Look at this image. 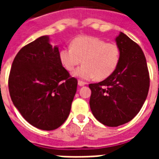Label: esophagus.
<instances>
[{
	"label": "esophagus",
	"instance_id": "obj_1",
	"mask_svg": "<svg viewBox=\"0 0 159 159\" xmlns=\"http://www.w3.org/2000/svg\"><path fill=\"white\" fill-rule=\"evenodd\" d=\"M87 83L84 82H82V81H78V85H79L80 87H82V86H84V85H86Z\"/></svg>",
	"mask_w": 159,
	"mask_h": 159
}]
</instances>
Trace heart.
I'll list each match as a JSON object with an SVG mask.
<instances>
[{
	"label": "heart",
	"mask_w": 159,
	"mask_h": 159,
	"mask_svg": "<svg viewBox=\"0 0 159 159\" xmlns=\"http://www.w3.org/2000/svg\"><path fill=\"white\" fill-rule=\"evenodd\" d=\"M58 57L65 69L72 72L81 62L73 76L83 80L106 79L116 70L120 60V49L112 43L92 36H79L71 47L60 49Z\"/></svg>",
	"instance_id": "b5f03b06"
}]
</instances>
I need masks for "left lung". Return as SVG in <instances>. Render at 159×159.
<instances>
[{"instance_id":"obj_1","label":"left lung","mask_w":159,"mask_h":159,"mask_svg":"<svg viewBox=\"0 0 159 159\" xmlns=\"http://www.w3.org/2000/svg\"><path fill=\"white\" fill-rule=\"evenodd\" d=\"M116 42L120 49L116 70L104 81L89 85L91 111L97 120L110 127L134 118L149 89L148 66L140 47L122 32Z\"/></svg>"}]
</instances>
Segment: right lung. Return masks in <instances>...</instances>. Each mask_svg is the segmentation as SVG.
Masks as SVG:
<instances>
[{"label": "right lung", "instance_id": "obj_1", "mask_svg": "<svg viewBox=\"0 0 159 159\" xmlns=\"http://www.w3.org/2000/svg\"><path fill=\"white\" fill-rule=\"evenodd\" d=\"M58 47L41 36L19 51L9 76L14 106L29 123L43 130L58 128L69 116L77 80L58 57Z\"/></svg>", "mask_w": 159, "mask_h": 159}]
</instances>
